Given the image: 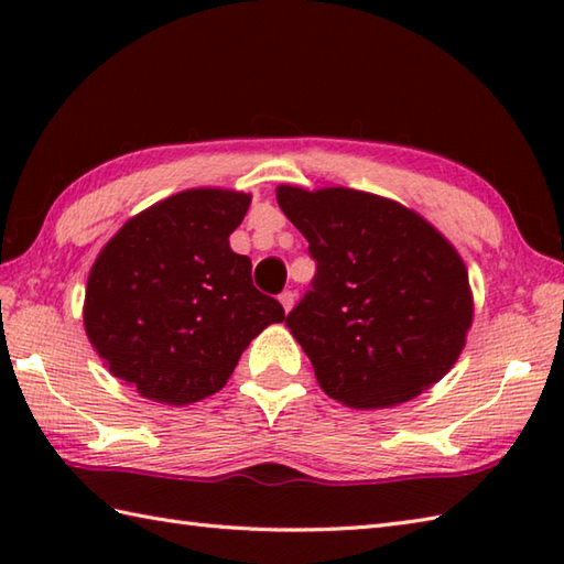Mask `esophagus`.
<instances>
[{
  "label": "esophagus",
  "instance_id": "esophagus-1",
  "mask_svg": "<svg viewBox=\"0 0 564 564\" xmlns=\"http://www.w3.org/2000/svg\"><path fill=\"white\" fill-rule=\"evenodd\" d=\"M279 301H281V305H283L285 313H291L293 305H295V293H291V291H283V293L279 295Z\"/></svg>",
  "mask_w": 564,
  "mask_h": 564
}]
</instances>
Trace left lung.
I'll return each instance as SVG.
<instances>
[{"label": "left lung", "mask_w": 564, "mask_h": 564, "mask_svg": "<svg viewBox=\"0 0 564 564\" xmlns=\"http://www.w3.org/2000/svg\"><path fill=\"white\" fill-rule=\"evenodd\" d=\"M275 200L310 242L313 291L285 317L319 388L354 410L414 400L448 373L473 325L465 261L392 198L281 184Z\"/></svg>", "instance_id": "obj_1"}]
</instances>
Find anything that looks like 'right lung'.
<instances>
[{"label":"right lung","mask_w":564,"mask_h":564,"mask_svg":"<svg viewBox=\"0 0 564 564\" xmlns=\"http://www.w3.org/2000/svg\"><path fill=\"white\" fill-rule=\"evenodd\" d=\"M251 196L186 188L133 215L91 263L84 329L111 376L162 404L206 400L285 313L251 283L230 235Z\"/></svg>","instance_id":"add662e5"}]
</instances>
